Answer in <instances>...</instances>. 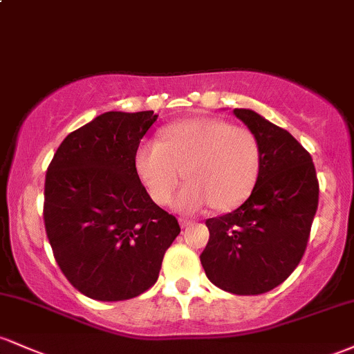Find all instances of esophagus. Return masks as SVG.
Here are the masks:
<instances>
[{"mask_svg":"<svg viewBox=\"0 0 354 354\" xmlns=\"http://www.w3.org/2000/svg\"><path fill=\"white\" fill-rule=\"evenodd\" d=\"M180 225L183 226V228H186V226L193 225V221H191V219H188V218H180Z\"/></svg>","mask_w":354,"mask_h":354,"instance_id":"34e87169","label":"esophagus"}]
</instances>
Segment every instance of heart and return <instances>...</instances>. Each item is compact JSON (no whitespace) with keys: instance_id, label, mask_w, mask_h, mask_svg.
Here are the masks:
<instances>
[{"instance_id":"heart-1","label":"heart","mask_w":354,"mask_h":354,"mask_svg":"<svg viewBox=\"0 0 354 354\" xmlns=\"http://www.w3.org/2000/svg\"><path fill=\"white\" fill-rule=\"evenodd\" d=\"M136 169L158 205L171 203L185 171L188 185L178 194V209L196 213L213 205L225 211L253 191L261 169V146L250 129L194 118L169 126L163 141H145L138 148Z\"/></svg>"}]
</instances>
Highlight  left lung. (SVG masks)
Segmentation results:
<instances>
[{
	"label": "left lung",
	"mask_w": 354,
	"mask_h": 354,
	"mask_svg": "<svg viewBox=\"0 0 354 354\" xmlns=\"http://www.w3.org/2000/svg\"><path fill=\"white\" fill-rule=\"evenodd\" d=\"M261 146V169L239 208L206 219L200 256L214 286L253 296L279 286L301 261L318 209L319 183L311 154L286 129L251 109H234Z\"/></svg>",
	"instance_id": "1"
}]
</instances>
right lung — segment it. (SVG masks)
<instances>
[{
	"instance_id": "1",
	"label": "right lung",
	"mask_w": 354,
	"mask_h": 354,
	"mask_svg": "<svg viewBox=\"0 0 354 354\" xmlns=\"http://www.w3.org/2000/svg\"><path fill=\"white\" fill-rule=\"evenodd\" d=\"M158 115L108 111L56 149L44 180L43 218L56 263L80 293L123 301L160 276L180 234L136 171V151Z\"/></svg>"
}]
</instances>
